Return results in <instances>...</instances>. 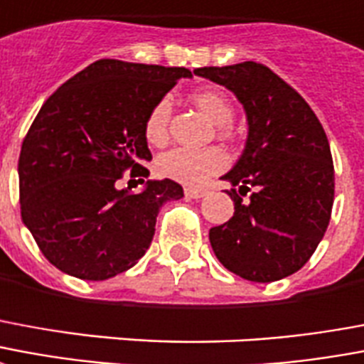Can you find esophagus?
<instances>
[{
    "label": "esophagus",
    "instance_id": "obj_1",
    "mask_svg": "<svg viewBox=\"0 0 364 364\" xmlns=\"http://www.w3.org/2000/svg\"><path fill=\"white\" fill-rule=\"evenodd\" d=\"M208 195V191L206 189H195V187H187L185 189V196L187 198H203V196Z\"/></svg>",
    "mask_w": 364,
    "mask_h": 364
}]
</instances>
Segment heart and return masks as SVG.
<instances>
[{
	"label": "heart",
	"instance_id": "1",
	"mask_svg": "<svg viewBox=\"0 0 364 364\" xmlns=\"http://www.w3.org/2000/svg\"><path fill=\"white\" fill-rule=\"evenodd\" d=\"M198 109L216 125H228L233 117V107L225 94L218 90H200L193 94ZM169 117H171V100L161 98L156 102L144 119V136L152 146H166L169 141ZM225 129V127H222ZM228 166V156L220 148H173L158 158V173L166 179L196 187L203 185L208 177L222 171Z\"/></svg>",
	"mask_w": 364,
	"mask_h": 364
}]
</instances>
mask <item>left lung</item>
I'll return each mask as SVG.
<instances>
[{"instance_id":"left-lung-1","label":"left lung","mask_w":364,"mask_h":364,"mask_svg":"<svg viewBox=\"0 0 364 364\" xmlns=\"http://www.w3.org/2000/svg\"><path fill=\"white\" fill-rule=\"evenodd\" d=\"M195 75L235 94L249 125L243 154L222 175L235 212L210 230L212 250L249 282L287 278L306 264L330 223L333 161L324 129L301 94L260 63Z\"/></svg>"}]
</instances>
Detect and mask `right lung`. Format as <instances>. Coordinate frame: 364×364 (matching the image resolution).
Masks as SVG:
<instances>
[{"mask_svg":"<svg viewBox=\"0 0 364 364\" xmlns=\"http://www.w3.org/2000/svg\"><path fill=\"white\" fill-rule=\"evenodd\" d=\"M185 67L100 59L46 100L18 156L21 218L55 268L102 282L133 268L152 243L158 212L179 200L171 179H139L119 189L121 173L148 177L152 160L144 119Z\"/></svg>","mask_w":364,"mask_h":364,"instance_id":"1","label":"right lung"}]
</instances>
